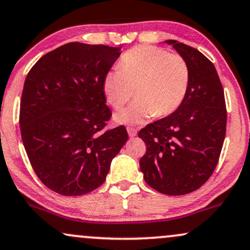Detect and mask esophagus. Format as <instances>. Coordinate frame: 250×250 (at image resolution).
<instances>
[{
  "label": "esophagus",
  "mask_w": 250,
  "mask_h": 250,
  "mask_svg": "<svg viewBox=\"0 0 250 250\" xmlns=\"http://www.w3.org/2000/svg\"><path fill=\"white\" fill-rule=\"evenodd\" d=\"M127 133H128V136H130L131 138H133V137L137 136V130L134 127H130V126H128V127H127Z\"/></svg>",
  "instance_id": "34e87169"
}]
</instances>
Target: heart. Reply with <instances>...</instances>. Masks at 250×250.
I'll return each mask as SVG.
<instances>
[{"instance_id": "b5f03b06", "label": "heart", "mask_w": 250, "mask_h": 250, "mask_svg": "<svg viewBox=\"0 0 250 250\" xmlns=\"http://www.w3.org/2000/svg\"><path fill=\"white\" fill-rule=\"evenodd\" d=\"M189 70L183 56L152 45H140L123 55L119 66L106 72L103 91L114 108L133 96L128 107L114 116L116 122L137 124L149 117H165L179 107L187 92Z\"/></svg>"}]
</instances>
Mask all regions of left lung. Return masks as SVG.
<instances>
[{"mask_svg": "<svg viewBox=\"0 0 250 250\" xmlns=\"http://www.w3.org/2000/svg\"><path fill=\"white\" fill-rule=\"evenodd\" d=\"M186 61L189 82L183 103L138 133L146 144L140 171L148 186L166 195L194 192L213 174L226 136L225 93L215 66L199 50L166 41Z\"/></svg>", "mask_w": 250, "mask_h": 250, "instance_id": "8db88e82", "label": "left lung"}]
</instances>
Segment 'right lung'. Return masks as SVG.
Returning a JSON list of instances; mask_svg holds the SVG:
<instances>
[{
    "label": "right lung",
    "instance_id": "right-lung-1",
    "mask_svg": "<svg viewBox=\"0 0 250 250\" xmlns=\"http://www.w3.org/2000/svg\"><path fill=\"white\" fill-rule=\"evenodd\" d=\"M119 56L120 48L67 43L41 57L26 76L20 106L23 145L37 177L58 194L98 188L127 142L123 125L103 132L112 116L103 79Z\"/></svg>",
    "mask_w": 250,
    "mask_h": 250
}]
</instances>
